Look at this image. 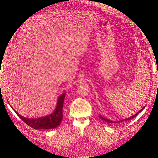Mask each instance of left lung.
<instances>
[{
  "mask_svg": "<svg viewBox=\"0 0 158 158\" xmlns=\"http://www.w3.org/2000/svg\"><path fill=\"white\" fill-rule=\"evenodd\" d=\"M145 108V106L143 107V108L140 110H139V111L136 114H135V115H132V117H129V118H127V119H122V120H120V121H119V122H113V121H111L110 119H106V118H105V117H102V116H100V119H102V120H104V121H105V122H108V123H121V122H123V121H127V120H130V119H132V118H134V117H135L137 115H138V114L141 111V110H143V109Z\"/></svg>",
  "mask_w": 158,
  "mask_h": 158,
  "instance_id": "left-lung-1",
  "label": "left lung"
}]
</instances>
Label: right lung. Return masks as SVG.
Returning a JSON list of instances; mask_svg holds the SVG:
<instances>
[{"mask_svg":"<svg viewBox=\"0 0 158 158\" xmlns=\"http://www.w3.org/2000/svg\"><path fill=\"white\" fill-rule=\"evenodd\" d=\"M64 97L65 94H63L59 97L54 112L48 116L41 117V118L38 119H31L23 117L19 115L16 111L15 112L20 117V119H22V121H23V122H25L27 125L31 126L32 128L37 130H49L55 128V127H58L60 125L62 120V108Z\"/></svg>","mask_w":158,"mask_h":158,"instance_id":"right-lung-1","label":"right lung"}]
</instances>
